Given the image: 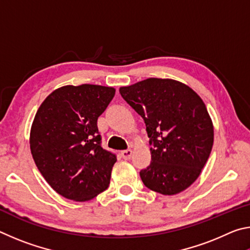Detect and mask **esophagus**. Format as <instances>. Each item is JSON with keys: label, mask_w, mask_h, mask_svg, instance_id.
<instances>
[{"label": "esophagus", "mask_w": 250, "mask_h": 250, "mask_svg": "<svg viewBox=\"0 0 250 250\" xmlns=\"http://www.w3.org/2000/svg\"><path fill=\"white\" fill-rule=\"evenodd\" d=\"M121 155H122V158H124L125 160H130L131 156H132V150L128 149V150L122 151L121 152Z\"/></svg>", "instance_id": "34e87169"}]
</instances>
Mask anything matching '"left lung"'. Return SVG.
I'll return each mask as SVG.
<instances>
[{
	"label": "left lung",
	"mask_w": 250,
	"mask_h": 250,
	"mask_svg": "<svg viewBox=\"0 0 250 250\" xmlns=\"http://www.w3.org/2000/svg\"><path fill=\"white\" fill-rule=\"evenodd\" d=\"M120 94L146 125L151 164L140 172L147 188L175 195L200 176L214 143L204 101L191 87L168 78H147L120 87Z\"/></svg>",
	"instance_id": "1"
}]
</instances>
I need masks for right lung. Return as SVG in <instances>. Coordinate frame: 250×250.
I'll use <instances>...</instances> for the list:
<instances>
[{"label":"right lung","mask_w":250,"mask_h":250,"mask_svg":"<svg viewBox=\"0 0 250 250\" xmlns=\"http://www.w3.org/2000/svg\"><path fill=\"white\" fill-rule=\"evenodd\" d=\"M115 94L113 87L67 84L37 110L29 146L41 174L59 195L86 202L108 188L117 158L101 147L97 120Z\"/></svg>","instance_id":"1"}]
</instances>
